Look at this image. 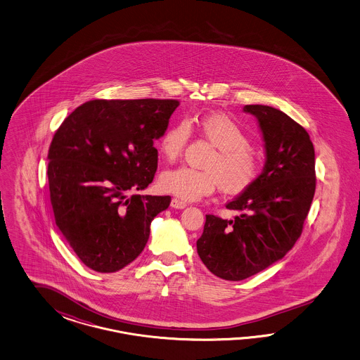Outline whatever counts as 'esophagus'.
I'll return each mask as SVG.
<instances>
[{"mask_svg": "<svg viewBox=\"0 0 360 360\" xmlns=\"http://www.w3.org/2000/svg\"><path fill=\"white\" fill-rule=\"evenodd\" d=\"M172 207L178 208V210H182V208H185L187 205H186V202L184 200H181V199H176V198H173L172 199Z\"/></svg>", "mask_w": 360, "mask_h": 360, "instance_id": "34e87169", "label": "esophagus"}]
</instances>
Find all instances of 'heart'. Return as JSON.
<instances>
[{
    "mask_svg": "<svg viewBox=\"0 0 360 360\" xmlns=\"http://www.w3.org/2000/svg\"><path fill=\"white\" fill-rule=\"evenodd\" d=\"M194 124L202 136L217 148L215 154L205 165L207 170H198L188 166L166 170L160 178L162 190L185 200H195L208 195L218 186L229 194H239L247 190L260 173V161L251 149L247 133L236 121L218 112L205 115L194 120ZM190 137V122L176 121L162 134L160 152L170 161L176 160Z\"/></svg>",
    "mask_w": 360,
    "mask_h": 360,
    "instance_id": "b5f03b06",
    "label": "heart"
}]
</instances>
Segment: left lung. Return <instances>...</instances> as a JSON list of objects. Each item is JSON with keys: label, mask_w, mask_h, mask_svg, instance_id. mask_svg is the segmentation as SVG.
<instances>
[{"label": "left lung", "mask_w": 360, "mask_h": 360, "mask_svg": "<svg viewBox=\"0 0 360 360\" xmlns=\"http://www.w3.org/2000/svg\"><path fill=\"white\" fill-rule=\"evenodd\" d=\"M262 129L265 165L247 190L227 203L232 220L206 215L196 241L200 260L223 280L262 272L293 248L316 193L314 146L304 127L280 109L245 105Z\"/></svg>", "instance_id": "obj_1"}]
</instances>
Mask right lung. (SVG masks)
<instances>
[{"instance_id": "obj_1", "label": "right lung", "mask_w": 360, "mask_h": 360, "mask_svg": "<svg viewBox=\"0 0 360 360\" xmlns=\"http://www.w3.org/2000/svg\"><path fill=\"white\" fill-rule=\"evenodd\" d=\"M179 105L172 98L89 100L55 131L49 188L55 223L88 268L117 272L143 251L150 223L172 198L128 196L152 184L154 141Z\"/></svg>"}]
</instances>
